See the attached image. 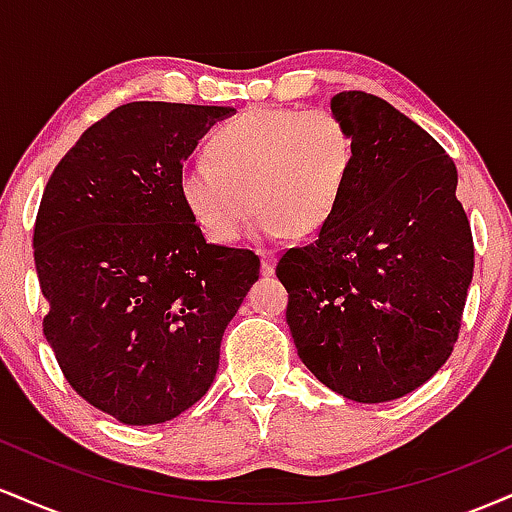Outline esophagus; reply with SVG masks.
Returning a JSON list of instances; mask_svg holds the SVG:
<instances>
[{
    "instance_id": "34e87169",
    "label": "esophagus",
    "mask_w": 512,
    "mask_h": 512,
    "mask_svg": "<svg viewBox=\"0 0 512 512\" xmlns=\"http://www.w3.org/2000/svg\"><path fill=\"white\" fill-rule=\"evenodd\" d=\"M260 257H262V274H264V276H269V274L274 272V264H276L274 252L262 250V252H260Z\"/></svg>"
}]
</instances>
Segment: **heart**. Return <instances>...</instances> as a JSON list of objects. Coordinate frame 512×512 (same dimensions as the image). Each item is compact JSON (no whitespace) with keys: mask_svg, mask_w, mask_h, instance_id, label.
Masks as SVG:
<instances>
[{"mask_svg":"<svg viewBox=\"0 0 512 512\" xmlns=\"http://www.w3.org/2000/svg\"><path fill=\"white\" fill-rule=\"evenodd\" d=\"M209 158L187 161L178 195L211 243L231 245L257 207L267 236H313L337 216L356 168V139L322 108H252L214 129Z\"/></svg>","mask_w":512,"mask_h":512,"instance_id":"heart-1","label":"heart"}]
</instances>
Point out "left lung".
<instances>
[{
  "label": "left lung",
  "mask_w": 512,
  "mask_h": 512,
  "mask_svg": "<svg viewBox=\"0 0 512 512\" xmlns=\"http://www.w3.org/2000/svg\"><path fill=\"white\" fill-rule=\"evenodd\" d=\"M332 113L354 132L342 207L276 264L286 322L310 373L346 399L390 402L448 361L474 272L457 168L426 129L383 98L342 91Z\"/></svg>",
  "instance_id": "1"
}]
</instances>
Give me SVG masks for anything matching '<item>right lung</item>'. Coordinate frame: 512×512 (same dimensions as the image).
<instances>
[{
    "label": "right lung",
    "instance_id": "right-lung-1",
    "mask_svg": "<svg viewBox=\"0 0 512 512\" xmlns=\"http://www.w3.org/2000/svg\"><path fill=\"white\" fill-rule=\"evenodd\" d=\"M219 105L137 101L52 170L33 231L64 378L120 424L175 419L214 383L221 337L260 276L252 250L211 245L178 195L182 161Z\"/></svg>",
    "mask_w": 512,
    "mask_h": 512
}]
</instances>
